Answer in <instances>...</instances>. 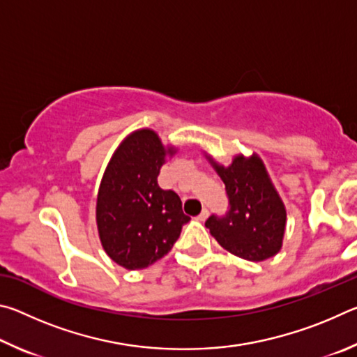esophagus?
I'll return each instance as SVG.
<instances>
[{
    "mask_svg": "<svg viewBox=\"0 0 357 357\" xmlns=\"http://www.w3.org/2000/svg\"><path fill=\"white\" fill-rule=\"evenodd\" d=\"M208 215H209V211H208L206 208H203V211H202V213L197 215V220H200V222H204V220H206V219H208Z\"/></svg>",
    "mask_w": 357,
    "mask_h": 357,
    "instance_id": "34e87169",
    "label": "esophagus"
}]
</instances>
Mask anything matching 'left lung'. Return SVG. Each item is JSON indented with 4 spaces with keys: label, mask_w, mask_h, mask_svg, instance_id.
<instances>
[{
    "label": "left lung",
    "mask_w": 357,
    "mask_h": 357,
    "mask_svg": "<svg viewBox=\"0 0 357 357\" xmlns=\"http://www.w3.org/2000/svg\"><path fill=\"white\" fill-rule=\"evenodd\" d=\"M225 184L228 211L213 214L206 228L223 249L249 261L274 257L285 233V206L258 157L238 155L228 168L214 164Z\"/></svg>",
    "instance_id": "1"
}]
</instances>
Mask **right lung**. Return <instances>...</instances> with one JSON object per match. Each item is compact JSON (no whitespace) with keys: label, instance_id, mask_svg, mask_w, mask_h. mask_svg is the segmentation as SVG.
<instances>
[{"label":"right lung","instance_id":"right-lung-1","mask_svg":"<svg viewBox=\"0 0 357 357\" xmlns=\"http://www.w3.org/2000/svg\"><path fill=\"white\" fill-rule=\"evenodd\" d=\"M165 151L155 132L137 130L119 144L102 178L98 208L99 236L114 263L135 271L155 263L176 243L190 220L176 192L157 184Z\"/></svg>","mask_w":357,"mask_h":357}]
</instances>
